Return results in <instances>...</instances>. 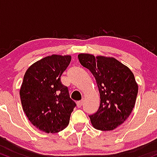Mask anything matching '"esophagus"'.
Instances as JSON below:
<instances>
[{"label": "esophagus", "instance_id": "esophagus-1", "mask_svg": "<svg viewBox=\"0 0 157 157\" xmlns=\"http://www.w3.org/2000/svg\"><path fill=\"white\" fill-rule=\"evenodd\" d=\"M82 105H83V101H82V100L77 101V107H81L82 106Z\"/></svg>", "mask_w": 157, "mask_h": 157}]
</instances>
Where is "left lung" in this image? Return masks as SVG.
<instances>
[{
  "mask_svg": "<svg viewBox=\"0 0 157 157\" xmlns=\"http://www.w3.org/2000/svg\"><path fill=\"white\" fill-rule=\"evenodd\" d=\"M81 64L95 77L100 93L97 112L90 115L96 129L112 131L122 124L134 107L138 85L131 70L114 58L81 53Z\"/></svg>",
  "mask_w": 157,
  "mask_h": 157,
  "instance_id": "obj_1",
  "label": "left lung"
}]
</instances>
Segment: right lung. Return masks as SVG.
<instances>
[{
  "mask_svg": "<svg viewBox=\"0 0 157 157\" xmlns=\"http://www.w3.org/2000/svg\"><path fill=\"white\" fill-rule=\"evenodd\" d=\"M71 56H47L26 70L20 90L22 107L30 122L47 133L62 131L68 125L76 106L61 76Z\"/></svg>",
  "mask_w": 157,
  "mask_h": 157,
  "instance_id": "obj_1",
  "label": "right lung"
}]
</instances>
